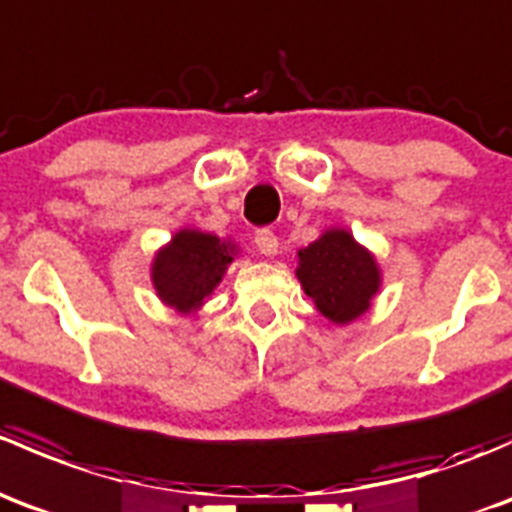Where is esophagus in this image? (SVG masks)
<instances>
[{
  "label": "esophagus",
  "instance_id": "obj_1",
  "mask_svg": "<svg viewBox=\"0 0 512 512\" xmlns=\"http://www.w3.org/2000/svg\"><path fill=\"white\" fill-rule=\"evenodd\" d=\"M255 245H257V250L267 257H275L277 250H280V240H277L275 232L267 230V227L265 230L255 232Z\"/></svg>",
  "mask_w": 512,
  "mask_h": 512
}]
</instances>
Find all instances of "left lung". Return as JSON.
Masks as SVG:
<instances>
[{"label":"left lung","mask_w":512,"mask_h":512,"mask_svg":"<svg viewBox=\"0 0 512 512\" xmlns=\"http://www.w3.org/2000/svg\"><path fill=\"white\" fill-rule=\"evenodd\" d=\"M297 257V280L329 322L349 324L371 307L381 287V270L352 232L332 227Z\"/></svg>","instance_id":"obj_1"}]
</instances>
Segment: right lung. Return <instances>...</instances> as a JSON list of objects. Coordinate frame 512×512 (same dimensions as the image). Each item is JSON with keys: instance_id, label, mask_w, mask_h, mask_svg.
I'll return each instance as SVG.
<instances>
[{"instance_id": "obj_1", "label": "right lung", "mask_w": 512, "mask_h": 512, "mask_svg": "<svg viewBox=\"0 0 512 512\" xmlns=\"http://www.w3.org/2000/svg\"><path fill=\"white\" fill-rule=\"evenodd\" d=\"M235 255V242L190 227L178 230L173 240L156 252L151 267V280L160 302L180 314L198 312L220 285Z\"/></svg>"}]
</instances>
